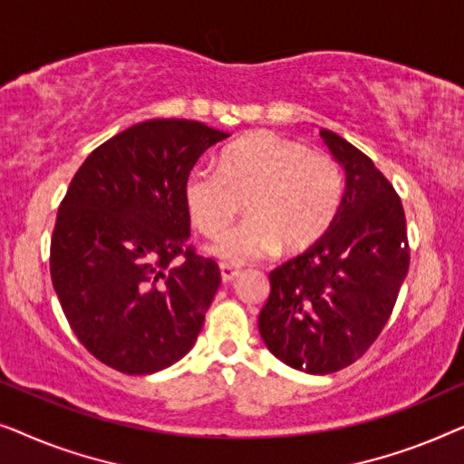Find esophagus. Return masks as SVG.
<instances>
[{
	"mask_svg": "<svg viewBox=\"0 0 464 464\" xmlns=\"http://www.w3.org/2000/svg\"><path fill=\"white\" fill-rule=\"evenodd\" d=\"M219 270H221V281H224V283H230V281H234V278L240 275L238 266L226 264V262L219 264Z\"/></svg>",
	"mask_w": 464,
	"mask_h": 464,
	"instance_id": "34e87169",
	"label": "esophagus"
}]
</instances>
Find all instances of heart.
I'll list each match as a JSON object with an SVG mask.
<instances>
[{
    "label": "heart",
    "mask_w": 464,
    "mask_h": 464,
    "mask_svg": "<svg viewBox=\"0 0 464 464\" xmlns=\"http://www.w3.org/2000/svg\"><path fill=\"white\" fill-rule=\"evenodd\" d=\"M342 194L332 154L270 130L227 145L218 169L194 167L183 183L189 218L207 237L224 232L245 198L249 215L211 246L227 262L270 256L283 243L289 251L314 245L332 227Z\"/></svg>",
    "instance_id": "b5f03b06"
}]
</instances>
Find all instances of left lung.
I'll use <instances>...</instances> for the list:
<instances>
[{"label":"left lung","instance_id":"1","mask_svg":"<svg viewBox=\"0 0 464 464\" xmlns=\"http://www.w3.org/2000/svg\"><path fill=\"white\" fill-rule=\"evenodd\" d=\"M321 137L344 167L334 224L316 243L270 272L259 334L285 365L334 373L363 357L395 308L410 268L401 198L363 151L332 130Z\"/></svg>","mask_w":464,"mask_h":464}]
</instances>
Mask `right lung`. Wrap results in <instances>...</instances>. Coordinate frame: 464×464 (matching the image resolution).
I'll return each instance as SVG.
<instances>
[{"label": "right lung", "instance_id": "add662e5", "mask_svg": "<svg viewBox=\"0 0 464 464\" xmlns=\"http://www.w3.org/2000/svg\"><path fill=\"white\" fill-rule=\"evenodd\" d=\"M227 137L196 120H148L99 145L73 175L50 276L73 334L101 363L143 376L194 346L221 275L188 246L183 183Z\"/></svg>", "mask_w": 464, "mask_h": 464}]
</instances>
